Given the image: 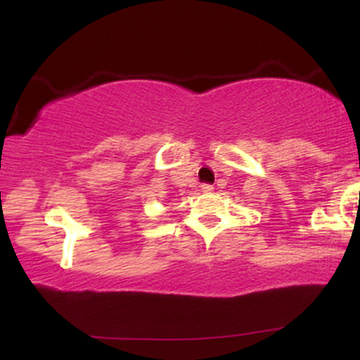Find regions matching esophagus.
I'll list each match as a JSON object with an SVG mask.
<instances>
[{
    "label": "esophagus",
    "mask_w": 360,
    "mask_h": 360,
    "mask_svg": "<svg viewBox=\"0 0 360 360\" xmlns=\"http://www.w3.org/2000/svg\"><path fill=\"white\" fill-rule=\"evenodd\" d=\"M201 189H203L205 193H212L214 188H213V184H203V186H201Z\"/></svg>",
    "instance_id": "obj_1"
}]
</instances>
